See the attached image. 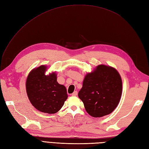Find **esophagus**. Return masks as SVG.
<instances>
[{
    "label": "esophagus",
    "mask_w": 149,
    "mask_h": 149,
    "mask_svg": "<svg viewBox=\"0 0 149 149\" xmlns=\"http://www.w3.org/2000/svg\"><path fill=\"white\" fill-rule=\"evenodd\" d=\"M77 95V91H74V92L72 94V96H76Z\"/></svg>",
    "instance_id": "34e87169"
}]
</instances>
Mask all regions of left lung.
<instances>
[{
	"mask_svg": "<svg viewBox=\"0 0 149 149\" xmlns=\"http://www.w3.org/2000/svg\"><path fill=\"white\" fill-rule=\"evenodd\" d=\"M122 94V80L113 67L101 64L86 74L78 96L87 113L94 118L111 113L116 109Z\"/></svg>",
	"mask_w": 149,
	"mask_h": 149,
	"instance_id": "left-lung-1",
	"label": "left lung"
}]
</instances>
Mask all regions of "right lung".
Returning a JSON list of instances; mask_svg holds the SVG:
<instances>
[{"label": "right lung", "mask_w": 149, "mask_h": 149, "mask_svg": "<svg viewBox=\"0 0 149 149\" xmlns=\"http://www.w3.org/2000/svg\"><path fill=\"white\" fill-rule=\"evenodd\" d=\"M45 65L29 72L26 82V93L31 104L39 111L54 114L62 108L68 95L66 87L57 82L55 72L46 75Z\"/></svg>", "instance_id": "obj_1"}]
</instances>
